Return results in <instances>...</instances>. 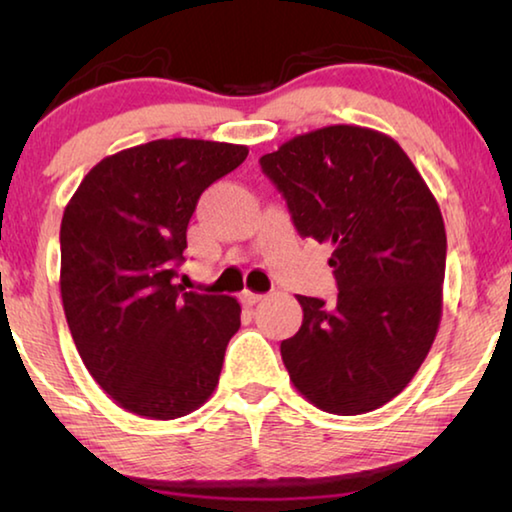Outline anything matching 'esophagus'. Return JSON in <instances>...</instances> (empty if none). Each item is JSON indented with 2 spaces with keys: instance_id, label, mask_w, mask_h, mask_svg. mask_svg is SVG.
<instances>
[{
  "instance_id": "34e87169",
  "label": "esophagus",
  "mask_w": 512,
  "mask_h": 512,
  "mask_svg": "<svg viewBox=\"0 0 512 512\" xmlns=\"http://www.w3.org/2000/svg\"><path fill=\"white\" fill-rule=\"evenodd\" d=\"M239 300H241V305H244V307H253V305H257L259 300H264V296H262V293L244 291V293H241V296H239Z\"/></svg>"
}]
</instances>
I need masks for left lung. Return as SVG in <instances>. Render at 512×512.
<instances>
[{"mask_svg": "<svg viewBox=\"0 0 512 512\" xmlns=\"http://www.w3.org/2000/svg\"><path fill=\"white\" fill-rule=\"evenodd\" d=\"M300 237L329 241L339 296H298L302 325L282 341L293 386L327 413L359 415L400 395L443 314V214L393 137L327 126L259 158Z\"/></svg>", "mask_w": 512, "mask_h": 512, "instance_id": "8db88e82", "label": "left lung"}]
</instances>
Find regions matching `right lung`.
<instances>
[{
  "label": "right lung",
  "mask_w": 512,
  "mask_h": 512,
  "mask_svg": "<svg viewBox=\"0 0 512 512\" xmlns=\"http://www.w3.org/2000/svg\"><path fill=\"white\" fill-rule=\"evenodd\" d=\"M246 155L187 137L133 146L92 167L65 207V318L85 368L121 409L176 420L219 384L239 302L185 291L173 277L198 198Z\"/></svg>",
  "instance_id": "obj_1"
}]
</instances>
